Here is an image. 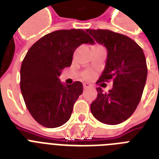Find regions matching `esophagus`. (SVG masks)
<instances>
[{"label": "esophagus", "mask_w": 159, "mask_h": 159, "mask_svg": "<svg viewBox=\"0 0 159 159\" xmlns=\"http://www.w3.org/2000/svg\"><path fill=\"white\" fill-rule=\"evenodd\" d=\"M83 86H84V89H89V88H91V85H90L89 84H88V83H84Z\"/></svg>", "instance_id": "esophagus-1"}]
</instances>
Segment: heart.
I'll use <instances>...</instances> for the list:
<instances>
[{
    "instance_id": "heart-1",
    "label": "heart",
    "mask_w": 159,
    "mask_h": 159,
    "mask_svg": "<svg viewBox=\"0 0 159 159\" xmlns=\"http://www.w3.org/2000/svg\"><path fill=\"white\" fill-rule=\"evenodd\" d=\"M83 76H84V78L86 79V80H90V79L93 78V75L92 72L88 71V72H85V73L84 74Z\"/></svg>"
}]
</instances>
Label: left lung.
<instances>
[{
    "instance_id": "left-lung-1",
    "label": "left lung",
    "mask_w": 159,
    "mask_h": 159,
    "mask_svg": "<svg viewBox=\"0 0 159 159\" xmlns=\"http://www.w3.org/2000/svg\"><path fill=\"white\" fill-rule=\"evenodd\" d=\"M86 31L107 52L98 81L113 80V87L107 93L97 88L98 97L90 105L91 112L100 122L117 125L134 113L141 98L148 74L144 52L122 34L103 29Z\"/></svg>"
}]
</instances>
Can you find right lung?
<instances>
[{
	"label": "right lung",
	"mask_w": 159,
	"mask_h": 159,
	"mask_svg": "<svg viewBox=\"0 0 159 159\" xmlns=\"http://www.w3.org/2000/svg\"><path fill=\"white\" fill-rule=\"evenodd\" d=\"M93 43L82 29L57 30L29 48L21 65L20 89L28 110L40 125L56 128L69 120L83 84L80 81L65 84L59 77L62 70L70 66L76 48Z\"/></svg>",
	"instance_id": "obj_1"
}]
</instances>
